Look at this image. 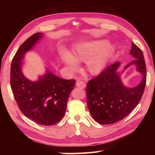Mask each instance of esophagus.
Returning a JSON list of instances; mask_svg holds the SVG:
<instances>
[{
	"mask_svg": "<svg viewBox=\"0 0 155 155\" xmlns=\"http://www.w3.org/2000/svg\"><path fill=\"white\" fill-rule=\"evenodd\" d=\"M76 85H77V87L81 88V89H84L86 87L85 84L81 81H77V83H76Z\"/></svg>",
	"mask_w": 155,
	"mask_h": 155,
	"instance_id": "esophagus-1",
	"label": "esophagus"
}]
</instances>
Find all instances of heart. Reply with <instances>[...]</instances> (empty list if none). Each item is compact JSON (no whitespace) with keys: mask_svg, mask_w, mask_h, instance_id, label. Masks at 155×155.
Here are the masks:
<instances>
[{"mask_svg":"<svg viewBox=\"0 0 155 155\" xmlns=\"http://www.w3.org/2000/svg\"><path fill=\"white\" fill-rule=\"evenodd\" d=\"M107 44V41L103 40L82 41L74 46L72 53L62 48L60 55L70 71L77 70L78 61H85L87 71L91 74H96L105 67L114 52V48Z\"/></svg>","mask_w":155,"mask_h":155,"instance_id":"obj_1","label":"heart"}]
</instances>
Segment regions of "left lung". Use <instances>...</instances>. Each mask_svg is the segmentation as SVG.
Instances as JSON below:
<instances>
[{
  "instance_id": "8db88e82",
  "label": "left lung",
  "mask_w": 155,
  "mask_h": 155,
  "mask_svg": "<svg viewBox=\"0 0 155 155\" xmlns=\"http://www.w3.org/2000/svg\"><path fill=\"white\" fill-rule=\"evenodd\" d=\"M130 54L135 59L118 71L120 62L109 65L86 87L88 109L97 122L111 124L122 120L137 106L143 95L146 82L145 60L141 50L132 42ZM132 64L142 74L141 82L134 88H128L121 81V74Z\"/></svg>"
}]
</instances>
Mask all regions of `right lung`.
<instances>
[{"mask_svg":"<svg viewBox=\"0 0 155 155\" xmlns=\"http://www.w3.org/2000/svg\"><path fill=\"white\" fill-rule=\"evenodd\" d=\"M43 35L33 34L18 48L12 62L10 83L22 114L39 124L50 126L57 124L64 115L75 81L63 79L47 68L45 74L39 76L35 81L29 80L23 74L22 60Z\"/></svg>","mask_w":155,"mask_h":155,"instance_id":"right-lung-1","label":"right lung"}]
</instances>
